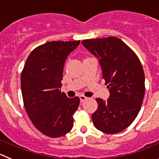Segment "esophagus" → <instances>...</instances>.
I'll list each match as a JSON object with an SVG mask.
<instances>
[{
    "label": "esophagus",
    "mask_w": 159,
    "mask_h": 159,
    "mask_svg": "<svg viewBox=\"0 0 159 159\" xmlns=\"http://www.w3.org/2000/svg\"><path fill=\"white\" fill-rule=\"evenodd\" d=\"M80 99L81 102H85V101H86L88 98L86 96H84V95H80Z\"/></svg>",
    "instance_id": "1"
}]
</instances>
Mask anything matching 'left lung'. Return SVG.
<instances>
[{
  "mask_svg": "<svg viewBox=\"0 0 159 159\" xmlns=\"http://www.w3.org/2000/svg\"><path fill=\"white\" fill-rule=\"evenodd\" d=\"M82 43L99 59L110 92L107 100L96 99L93 124L106 134L121 132L137 117L143 103L145 75L141 62L131 48L115 36L84 40Z\"/></svg>",
  "mask_w": 159,
  "mask_h": 159,
  "instance_id": "1",
  "label": "left lung"
}]
</instances>
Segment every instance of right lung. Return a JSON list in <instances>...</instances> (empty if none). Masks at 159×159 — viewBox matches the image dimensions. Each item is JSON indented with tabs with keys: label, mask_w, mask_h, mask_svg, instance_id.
Masks as SVG:
<instances>
[{
	"label": "right lung",
	"mask_w": 159,
	"mask_h": 159,
	"mask_svg": "<svg viewBox=\"0 0 159 159\" xmlns=\"http://www.w3.org/2000/svg\"><path fill=\"white\" fill-rule=\"evenodd\" d=\"M80 43H43L29 54L24 66L20 79L25 110L35 127L49 137L64 135L73 127L80 98H67L60 88L66 59Z\"/></svg>",
	"instance_id": "1"
}]
</instances>
